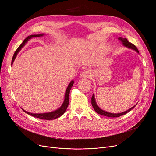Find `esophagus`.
I'll list each match as a JSON object with an SVG mask.
<instances>
[{"label": "esophagus", "mask_w": 156, "mask_h": 156, "mask_svg": "<svg viewBox=\"0 0 156 156\" xmlns=\"http://www.w3.org/2000/svg\"><path fill=\"white\" fill-rule=\"evenodd\" d=\"M80 76L82 78H90L92 76V73L89 70H85V71H83L82 73H81Z\"/></svg>", "instance_id": "esophagus-1"}]
</instances>
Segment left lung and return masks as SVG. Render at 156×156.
<instances>
[{"label": "left lung", "mask_w": 156, "mask_h": 156, "mask_svg": "<svg viewBox=\"0 0 156 156\" xmlns=\"http://www.w3.org/2000/svg\"><path fill=\"white\" fill-rule=\"evenodd\" d=\"M120 41L122 42V44L125 46V47H127V48H129V49H132L134 51H136L137 53H139V51H138V50L137 49L136 46H134L133 44L131 43L130 42H129L127 39L126 38H122V37H119L118 38ZM137 105V104H136ZM136 105H135L134 106H133V107H131V108H129V109L127 110V111H125L124 112H122V113H110V112H108L106 111H105V110H103L102 109H101V108L98 106V105H97L96 103V99H95V96H94V94H93V96L92 97V105L94 108V110L96 111L98 114H100V115H104V116H106V117H119L120 116H122L123 115H125L126 113H128L129 112H130L132 109H133V108L136 106Z\"/></svg>", "instance_id": "obj_1"}]
</instances>
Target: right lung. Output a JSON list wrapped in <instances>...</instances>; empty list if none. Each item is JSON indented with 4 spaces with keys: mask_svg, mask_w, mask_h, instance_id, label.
Listing matches in <instances>:
<instances>
[{
    "mask_svg": "<svg viewBox=\"0 0 156 156\" xmlns=\"http://www.w3.org/2000/svg\"><path fill=\"white\" fill-rule=\"evenodd\" d=\"M44 35V34H34V35L29 36L27 37H26L25 39V40L23 41V43L21 44V45H20L18 48V49L16 50V51L14 53V55H13V57H12V61H11V65L12 64L13 62H14V60H15L18 52L20 50H21V49L25 46V43H27V41H28L29 39H30L32 37H41V36H43ZM73 84H74V81L72 80V81H71L69 84L68 85V86H67V89H66L64 102H63L62 105H61V106H60L59 108H58L57 110L53 111V112H51L44 113H30V112H27V111L24 110L23 109H22L23 111L24 112H25L26 113L30 115H31V116H33V117L38 118V119H43V120H51L55 119H57L58 117H60V116H62V115L65 113L67 106H68V105H69V92H70V90L71 89V87H73Z\"/></svg>",
    "mask_w": 156,
    "mask_h": 156,
    "instance_id": "right-lung-1",
    "label": "right lung"
}]
</instances>
